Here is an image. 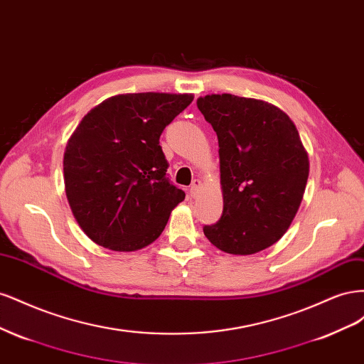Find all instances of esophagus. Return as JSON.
I'll return each mask as SVG.
<instances>
[{"label":"esophagus","mask_w":364,"mask_h":364,"mask_svg":"<svg viewBox=\"0 0 364 364\" xmlns=\"http://www.w3.org/2000/svg\"><path fill=\"white\" fill-rule=\"evenodd\" d=\"M199 188H200V181L194 179V181H193V183H191V188H190V194H191V197H196V196H197V191H199Z\"/></svg>","instance_id":"esophagus-1"}]
</instances>
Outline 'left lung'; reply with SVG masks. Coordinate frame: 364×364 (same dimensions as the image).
Listing matches in <instances>:
<instances>
[{
  "mask_svg": "<svg viewBox=\"0 0 364 364\" xmlns=\"http://www.w3.org/2000/svg\"><path fill=\"white\" fill-rule=\"evenodd\" d=\"M197 107L218 139L223 213L203 232L220 250L250 255L285 234L310 171L293 121L281 109L232 94L200 97Z\"/></svg>",
  "mask_w": 364,
  "mask_h": 364,
  "instance_id": "1",
  "label": "left lung"
}]
</instances>
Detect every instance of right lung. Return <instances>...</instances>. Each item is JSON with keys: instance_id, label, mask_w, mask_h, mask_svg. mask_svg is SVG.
Masks as SVG:
<instances>
[{"instance_id": "add662e5", "label": "right lung", "mask_w": 364, "mask_h": 364, "mask_svg": "<svg viewBox=\"0 0 364 364\" xmlns=\"http://www.w3.org/2000/svg\"><path fill=\"white\" fill-rule=\"evenodd\" d=\"M191 102V94H123L80 121L65 150V191L94 243L132 252L162 234L185 193L170 182L159 138Z\"/></svg>"}]
</instances>
